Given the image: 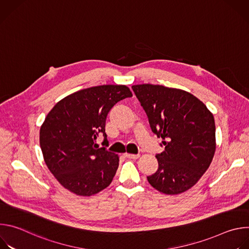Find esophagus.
Returning a JSON list of instances; mask_svg holds the SVG:
<instances>
[{
	"mask_svg": "<svg viewBox=\"0 0 249 249\" xmlns=\"http://www.w3.org/2000/svg\"><path fill=\"white\" fill-rule=\"evenodd\" d=\"M125 157L128 158V159H134V160H135V159H138V158L140 157V155H133V154H127V153H126V154H125Z\"/></svg>",
	"mask_w": 249,
	"mask_h": 249,
	"instance_id": "1",
	"label": "esophagus"
}]
</instances>
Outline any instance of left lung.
I'll list each match as a JSON object with an SVG mask.
<instances>
[{
    "mask_svg": "<svg viewBox=\"0 0 249 249\" xmlns=\"http://www.w3.org/2000/svg\"><path fill=\"white\" fill-rule=\"evenodd\" d=\"M132 89L148 115L152 131L162 139L164 146V151L156 156L159 168L147 177L149 183L167 195L187 191L214 158V116L200 99L185 90L151 84Z\"/></svg>",
    "mask_w": 249,
    "mask_h": 249,
    "instance_id": "obj_1",
    "label": "left lung"
}]
</instances>
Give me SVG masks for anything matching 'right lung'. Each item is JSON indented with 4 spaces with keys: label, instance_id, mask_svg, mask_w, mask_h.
Listing matches in <instances>:
<instances>
[{
    "label": "right lung",
    "instance_id": "add662e5",
    "mask_svg": "<svg viewBox=\"0 0 249 249\" xmlns=\"http://www.w3.org/2000/svg\"><path fill=\"white\" fill-rule=\"evenodd\" d=\"M123 85L85 89L57 102L40 128L39 142L45 163L60 184L80 196L107 187L119 165L118 155L98 148V134L107 141L105 122L120 100L131 97Z\"/></svg>",
    "mask_w": 249,
    "mask_h": 249
}]
</instances>
